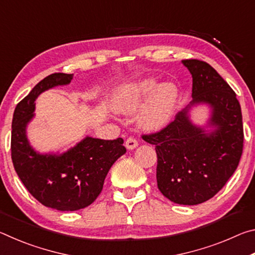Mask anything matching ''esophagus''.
Listing matches in <instances>:
<instances>
[{
    "instance_id": "34e87169",
    "label": "esophagus",
    "mask_w": 255,
    "mask_h": 255,
    "mask_svg": "<svg viewBox=\"0 0 255 255\" xmlns=\"http://www.w3.org/2000/svg\"><path fill=\"white\" fill-rule=\"evenodd\" d=\"M125 146H126V148L131 150L133 148H136L138 146V141L135 139V138H128L126 140V143H125Z\"/></svg>"
}]
</instances>
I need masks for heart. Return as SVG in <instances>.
<instances>
[{"label":"heart","mask_w":255,"mask_h":255,"mask_svg":"<svg viewBox=\"0 0 255 255\" xmlns=\"http://www.w3.org/2000/svg\"><path fill=\"white\" fill-rule=\"evenodd\" d=\"M157 84L156 77L145 76L118 86L112 96V108L119 114L129 115L144 104L137 118L138 126L145 131L162 130L173 118L179 100V89L172 82H163L158 86Z\"/></svg>","instance_id":"heart-1"}]
</instances>
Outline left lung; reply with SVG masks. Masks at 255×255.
<instances>
[{
    "label": "left lung",
    "instance_id": "1",
    "mask_svg": "<svg viewBox=\"0 0 255 255\" xmlns=\"http://www.w3.org/2000/svg\"><path fill=\"white\" fill-rule=\"evenodd\" d=\"M192 76V101L157 133L144 136L155 145L156 180L164 197L179 205H199L213 198L234 174L243 152L241 106L226 81L209 64L182 60ZM209 108L204 124L192 111Z\"/></svg>",
    "mask_w": 255,
    "mask_h": 255
}]
</instances>
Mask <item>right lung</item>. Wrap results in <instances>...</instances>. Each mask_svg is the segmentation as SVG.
I'll return each mask as SVG.
<instances>
[{
	"label": "right lung",
	"instance_id": "add662e5",
	"mask_svg": "<svg viewBox=\"0 0 255 255\" xmlns=\"http://www.w3.org/2000/svg\"><path fill=\"white\" fill-rule=\"evenodd\" d=\"M73 77L64 73L45 77L18 103L12 119L11 155L16 174L40 204L59 211L91 205L102 191L111 166L126 153L123 138L105 140L85 136L57 153H40L30 144L27 129L36 116V99L56 86L70 84Z\"/></svg>",
	"mask_w": 255,
	"mask_h": 255
}]
</instances>
